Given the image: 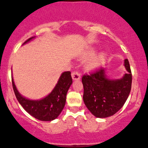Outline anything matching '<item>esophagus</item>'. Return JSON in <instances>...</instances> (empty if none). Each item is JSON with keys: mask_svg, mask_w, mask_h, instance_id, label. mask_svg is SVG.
<instances>
[{"mask_svg": "<svg viewBox=\"0 0 148 148\" xmlns=\"http://www.w3.org/2000/svg\"><path fill=\"white\" fill-rule=\"evenodd\" d=\"M72 79L74 80V81H76V80H79L80 78H81V74H79L78 72H73L72 73Z\"/></svg>", "mask_w": 148, "mask_h": 148, "instance_id": "esophagus-1", "label": "esophagus"}]
</instances>
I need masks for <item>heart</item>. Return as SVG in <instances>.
I'll use <instances>...</instances> for the list:
<instances>
[{
	"mask_svg": "<svg viewBox=\"0 0 148 148\" xmlns=\"http://www.w3.org/2000/svg\"><path fill=\"white\" fill-rule=\"evenodd\" d=\"M95 53V49H90L86 53V57H92L94 55ZM105 58H106V55H105L104 53H99V54L95 56L90 60L88 61L87 63H86V68L89 69V70H94V69H97L103 63L105 60Z\"/></svg>",
	"mask_w": 148,
	"mask_h": 148,
	"instance_id": "b5f03b06",
	"label": "heart"
}]
</instances>
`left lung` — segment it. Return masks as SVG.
Here are the masks:
<instances>
[{
  "mask_svg": "<svg viewBox=\"0 0 148 148\" xmlns=\"http://www.w3.org/2000/svg\"><path fill=\"white\" fill-rule=\"evenodd\" d=\"M124 63L127 72L120 79H108L103 68L83 76L84 101L97 118L114 115L127 101L132 88V75L128 60L125 59Z\"/></svg>",
  "mask_w": 148,
  "mask_h": 148,
  "instance_id": "8db88e82",
  "label": "left lung"
}]
</instances>
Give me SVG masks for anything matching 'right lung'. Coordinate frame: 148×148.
<instances>
[{
	"instance_id": "add662e5",
	"label": "right lung",
	"mask_w": 148,
	"mask_h": 148,
	"mask_svg": "<svg viewBox=\"0 0 148 148\" xmlns=\"http://www.w3.org/2000/svg\"><path fill=\"white\" fill-rule=\"evenodd\" d=\"M33 38H35V37H30L23 45L30 42ZM12 82L15 96L25 111L37 120L51 121L58 117L64 108L66 95L72 84V79L70 72H63L51 93L40 100H31L23 97L16 89L12 76Z\"/></svg>"
}]
</instances>
